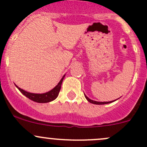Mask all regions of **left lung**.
I'll return each instance as SVG.
<instances>
[{
  "label": "left lung",
  "mask_w": 147,
  "mask_h": 147,
  "mask_svg": "<svg viewBox=\"0 0 147 147\" xmlns=\"http://www.w3.org/2000/svg\"><path fill=\"white\" fill-rule=\"evenodd\" d=\"M84 96H85V97H86V98L87 99V100L88 101V102H90V103L96 104V105H104V104H108V103H110V102H114V100L110 101V102H98V101H95V100H90V98H88V97L86 96L85 94H84Z\"/></svg>",
  "instance_id": "1"
}]
</instances>
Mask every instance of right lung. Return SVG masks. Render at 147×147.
I'll use <instances>...</instances> for the list:
<instances>
[{
  "label": "right lung",
  "mask_w": 147,
  "mask_h": 147,
  "mask_svg": "<svg viewBox=\"0 0 147 147\" xmlns=\"http://www.w3.org/2000/svg\"><path fill=\"white\" fill-rule=\"evenodd\" d=\"M65 75L62 77V78L61 79V81L59 82V84L52 89L50 91L47 92V93H40V94H38V93H29V92L25 91V90H22V89L20 88L18 86H16V87L18 88V90L24 95L28 98L29 99L32 100L34 101V102H40V103H45V102H51V101L54 100L58 96L59 93L60 91V89H61V84H62V81L63 80V78H64Z\"/></svg>",
  "instance_id": "obj_1"
}]
</instances>
